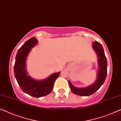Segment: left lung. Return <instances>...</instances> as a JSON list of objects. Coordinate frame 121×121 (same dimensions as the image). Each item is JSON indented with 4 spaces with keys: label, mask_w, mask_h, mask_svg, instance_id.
I'll use <instances>...</instances> for the list:
<instances>
[{
    "label": "left lung",
    "mask_w": 121,
    "mask_h": 121,
    "mask_svg": "<svg viewBox=\"0 0 121 121\" xmlns=\"http://www.w3.org/2000/svg\"><path fill=\"white\" fill-rule=\"evenodd\" d=\"M93 48L97 55L99 70L98 72L97 79L93 84L85 88H78L75 87L68 80L70 88L73 94L80 96H89L94 93L103 85L107 75V59L105 55L103 48L99 42L95 41L93 43Z\"/></svg>",
    "instance_id": "left-lung-1"
}]
</instances>
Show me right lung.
<instances>
[{
	"label": "right lung",
	"instance_id": "add662e5",
	"mask_svg": "<svg viewBox=\"0 0 121 121\" xmlns=\"http://www.w3.org/2000/svg\"><path fill=\"white\" fill-rule=\"evenodd\" d=\"M38 40L35 37L25 42L17 52L14 65V73L17 83L24 93L32 97L40 98L50 94L53 90L56 80L60 72L52 73L46 79L35 80L28 75L26 70V62L30 49L35 46Z\"/></svg>",
	"mask_w": 121,
	"mask_h": 121
}]
</instances>
